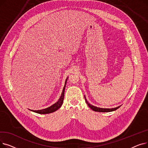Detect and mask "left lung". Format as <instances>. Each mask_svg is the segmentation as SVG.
<instances>
[{
	"label": "left lung",
	"mask_w": 148,
	"mask_h": 148,
	"mask_svg": "<svg viewBox=\"0 0 148 148\" xmlns=\"http://www.w3.org/2000/svg\"><path fill=\"white\" fill-rule=\"evenodd\" d=\"M84 99H85V101H86V103H87V104L88 105V106L91 108L92 110H93L95 112H113V111H114L116 110H117L118 108H119L121 106H118L117 107H115V108H99V107H95V106H92L91 104H90L88 102V101L86 98V97H85L84 96Z\"/></svg>",
	"instance_id": "left-lung-1"
}]
</instances>
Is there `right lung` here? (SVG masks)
I'll return each mask as SVG.
<instances>
[{
	"mask_svg": "<svg viewBox=\"0 0 148 148\" xmlns=\"http://www.w3.org/2000/svg\"><path fill=\"white\" fill-rule=\"evenodd\" d=\"M68 78L66 79L65 81V86L64 87L63 90H62L61 96L60 97V98L59 99V100L58 101L54 103V104H53L52 106H51L49 107H47L46 108H44V109H42V110H30L31 111H32L34 112L39 113V114H49V113H53L54 112L56 111L57 110H58L59 108L62 106V103H63L64 101V92H65V86H66V81Z\"/></svg>",
	"mask_w": 148,
	"mask_h": 148,
	"instance_id": "add662e5",
	"label": "right lung"
}]
</instances>
